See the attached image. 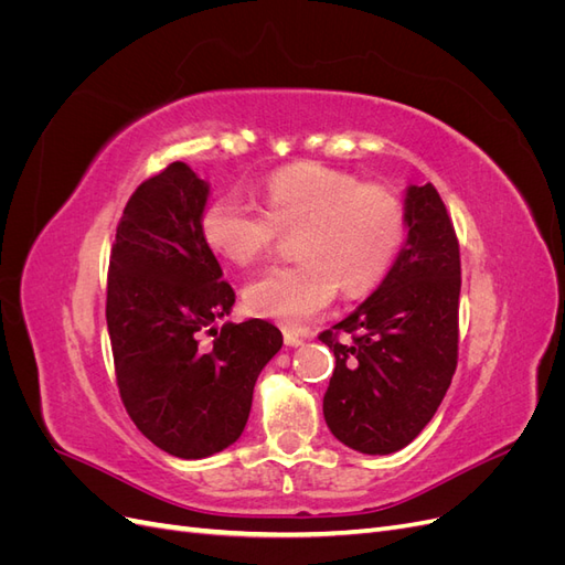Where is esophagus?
Instances as JSON below:
<instances>
[{
    "instance_id": "34e87169",
    "label": "esophagus",
    "mask_w": 565,
    "mask_h": 565,
    "mask_svg": "<svg viewBox=\"0 0 565 565\" xmlns=\"http://www.w3.org/2000/svg\"><path fill=\"white\" fill-rule=\"evenodd\" d=\"M285 344L287 347H292V349H297V347H301L303 344V337L301 334H297V332H292V330H285Z\"/></svg>"
}]
</instances>
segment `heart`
Returning a JSON list of instances; mask_svg holds the SVG:
<instances>
[{
	"mask_svg": "<svg viewBox=\"0 0 565 565\" xmlns=\"http://www.w3.org/2000/svg\"><path fill=\"white\" fill-rule=\"evenodd\" d=\"M299 233V264L273 266L245 287V309L285 328H299L330 306L341 285L361 297L377 287L398 256L405 210L377 183L313 162L285 167L264 191V210L237 193L214 198L202 214V235L218 256L249 266Z\"/></svg>",
	"mask_w": 565,
	"mask_h": 565,
	"instance_id": "obj_1",
	"label": "heart"
}]
</instances>
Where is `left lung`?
Returning a JSON list of instances; mask_svg holds the SVG:
<instances>
[{
	"label": "left lung",
	"mask_w": 565,
	"mask_h": 565,
	"mask_svg": "<svg viewBox=\"0 0 565 565\" xmlns=\"http://www.w3.org/2000/svg\"><path fill=\"white\" fill-rule=\"evenodd\" d=\"M407 237L386 278L318 339L337 365L322 415L337 440L363 455L413 443L446 396L457 367L459 243L431 183L407 185ZM339 331L354 337L341 345Z\"/></svg>",
	"instance_id": "obj_1"
}]
</instances>
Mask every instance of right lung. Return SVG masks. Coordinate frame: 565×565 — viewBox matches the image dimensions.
<instances>
[{"label": "right lung", "instance_id": "obj_1", "mask_svg": "<svg viewBox=\"0 0 565 565\" xmlns=\"http://www.w3.org/2000/svg\"><path fill=\"white\" fill-rule=\"evenodd\" d=\"M210 183L172 162L129 198L108 268L106 320L119 396L139 431L169 455L202 459L241 438L254 384L282 347L266 320L241 324L233 287L204 243ZM215 339L202 342L201 332Z\"/></svg>", "mask_w": 565, "mask_h": 565}]
</instances>
